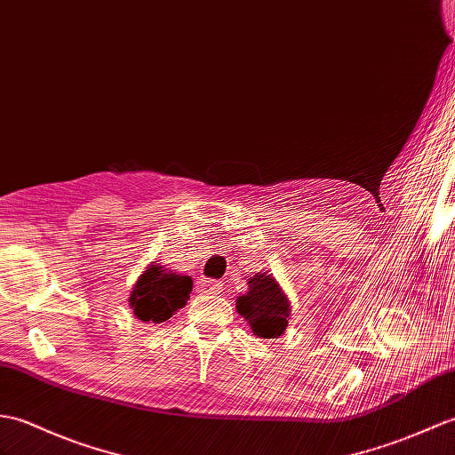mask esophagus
I'll use <instances>...</instances> for the list:
<instances>
[{
    "label": "esophagus",
    "mask_w": 455,
    "mask_h": 455,
    "mask_svg": "<svg viewBox=\"0 0 455 455\" xmlns=\"http://www.w3.org/2000/svg\"><path fill=\"white\" fill-rule=\"evenodd\" d=\"M202 289L209 294H219V292H223V283L215 281V279H209V281L202 283Z\"/></svg>",
    "instance_id": "1"
}]
</instances>
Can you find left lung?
<instances>
[{
  "mask_svg": "<svg viewBox=\"0 0 455 455\" xmlns=\"http://www.w3.org/2000/svg\"><path fill=\"white\" fill-rule=\"evenodd\" d=\"M248 292L236 299V312L244 318L253 335L261 339H277L287 330L291 306L284 292L267 273L250 277Z\"/></svg>",
  "mask_w": 455,
  "mask_h": 455,
  "instance_id": "1",
  "label": "left lung"
}]
</instances>
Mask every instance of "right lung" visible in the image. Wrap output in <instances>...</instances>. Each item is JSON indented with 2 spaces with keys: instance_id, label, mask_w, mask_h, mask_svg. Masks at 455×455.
Masks as SVG:
<instances>
[{
  "instance_id": "add662e5",
  "label": "right lung",
  "mask_w": 455,
  "mask_h": 455,
  "mask_svg": "<svg viewBox=\"0 0 455 455\" xmlns=\"http://www.w3.org/2000/svg\"><path fill=\"white\" fill-rule=\"evenodd\" d=\"M189 292H192V279L166 273L161 266H149L137 279L130 304L140 320L161 323L172 318L178 308H184Z\"/></svg>"
}]
</instances>
